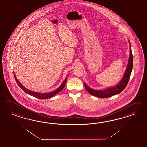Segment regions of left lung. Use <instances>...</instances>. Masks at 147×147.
<instances>
[{
	"label": "left lung",
	"instance_id": "obj_1",
	"mask_svg": "<svg viewBox=\"0 0 147 147\" xmlns=\"http://www.w3.org/2000/svg\"><path fill=\"white\" fill-rule=\"evenodd\" d=\"M129 42L130 44L129 41ZM133 54H132V51H131L130 44L129 61L128 63L126 70L125 71L124 76L120 81L119 82V84L115 86L110 87L107 89H103V90H95V89L89 88V87H88L87 85H86V84L84 83L85 88L86 89V90L91 95L100 98H109L114 95L120 93L125 88L129 81L130 74L133 69Z\"/></svg>",
	"mask_w": 147,
	"mask_h": 147
}]
</instances>
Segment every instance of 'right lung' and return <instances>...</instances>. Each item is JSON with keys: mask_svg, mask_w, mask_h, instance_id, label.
Returning a JSON list of instances; mask_svg holds the SVG:
<instances>
[{"mask_svg": "<svg viewBox=\"0 0 147 147\" xmlns=\"http://www.w3.org/2000/svg\"><path fill=\"white\" fill-rule=\"evenodd\" d=\"M14 78L15 80L16 81L17 83L18 84V86L20 87L21 89H22L26 93L28 94L31 96H33L34 97L39 98V99H46V98H51L53 97L55 95H56L59 92H60L61 90H62V89L64 88L66 84L67 80V76L65 80L63 81V82H62V84L60 85V86L58 88V89L54 90L52 92H50L49 93H38V92H33L31 90H30L26 88L25 87H24L20 83V82L18 81V79L16 78V76L14 73Z\"/></svg>", "mask_w": 147, "mask_h": 147, "instance_id": "right-lung-1", "label": "right lung"}]
</instances>
